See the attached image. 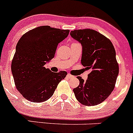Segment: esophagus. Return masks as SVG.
<instances>
[{"mask_svg":"<svg viewBox=\"0 0 133 133\" xmlns=\"http://www.w3.org/2000/svg\"><path fill=\"white\" fill-rule=\"evenodd\" d=\"M66 76H67V78H74V76H72V74H68L67 75H66Z\"/></svg>","mask_w":133,"mask_h":133,"instance_id":"esophagus-1","label":"esophagus"}]
</instances>
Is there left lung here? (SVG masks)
Returning <instances> with one entry per match:
<instances>
[{
  "instance_id": "left-lung-1",
  "label": "left lung",
  "mask_w": 133,
  "mask_h": 133,
  "mask_svg": "<svg viewBox=\"0 0 133 133\" xmlns=\"http://www.w3.org/2000/svg\"><path fill=\"white\" fill-rule=\"evenodd\" d=\"M70 35L82 45L81 62L91 71L85 82L77 77L79 84L73 91L83 105H97L105 101L115 88L119 65L114 47L108 38L90 29L74 30Z\"/></svg>"
}]
</instances>
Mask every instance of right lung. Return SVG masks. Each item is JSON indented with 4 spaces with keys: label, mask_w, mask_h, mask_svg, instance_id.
<instances>
[{
    "label": "right lung",
    "mask_w": 133,
    "mask_h": 133,
    "mask_svg": "<svg viewBox=\"0 0 133 133\" xmlns=\"http://www.w3.org/2000/svg\"><path fill=\"white\" fill-rule=\"evenodd\" d=\"M70 30L41 26L24 34L16 45L11 69L17 91L32 102H42L51 98L67 72H53L44 66L54 57L61 42Z\"/></svg>",
    "instance_id": "add662e5"
}]
</instances>
